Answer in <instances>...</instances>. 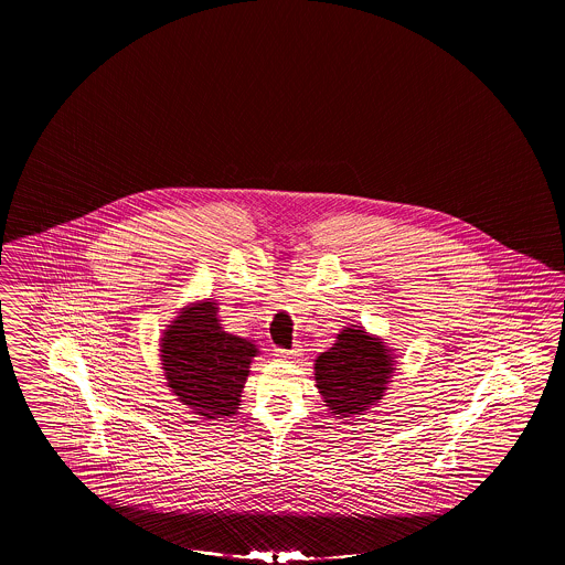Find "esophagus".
Wrapping results in <instances>:
<instances>
[{
	"instance_id": "esophagus-1",
	"label": "esophagus",
	"mask_w": 565,
	"mask_h": 565,
	"mask_svg": "<svg viewBox=\"0 0 565 565\" xmlns=\"http://www.w3.org/2000/svg\"><path fill=\"white\" fill-rule=\"evenodd\" d=\"M299 353H301V349H299V344L297 347H294V349H274V355L280 356V359H294V356H299Z\"/></svg>"
}]
</instances>
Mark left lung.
<instances>
[{"instance_id": "left-lung-1", "label": "left lung", "mask_w": 565, "mask_h": 565, "mask_svg": "<svg viewBox=\"0 0 565 565\" xmlns=\"http://www.w3.org/2000/svg\"><path fill=\"white\" fill-rule=\"evenodd\" d=\"M393 356L379 340L359 327L338 333L335 344L315 363V381L333 415H361L383 399Z\"/></svg>"}]
</instances>
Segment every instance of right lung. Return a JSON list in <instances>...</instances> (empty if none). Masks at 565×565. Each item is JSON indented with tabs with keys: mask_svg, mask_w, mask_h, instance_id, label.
<instances>
[{
	"mask_svg": "<svg viewBox=\"0 0 565 565\" xmlns=\"http://www.w3.org/2000/svg\"><path fill=\"white\" fill-rule=\"evenodd\" d=\"M216 312L214 301L184 308L161 340L168 386L184 406L206 418L236 415L257 353L248 340L223 331Z\"/></svg>",
	"mask_w": 565,
	"mask_h": 565,
	"instance_id": "1",
	"label": "right lung"
}]
</instances>
